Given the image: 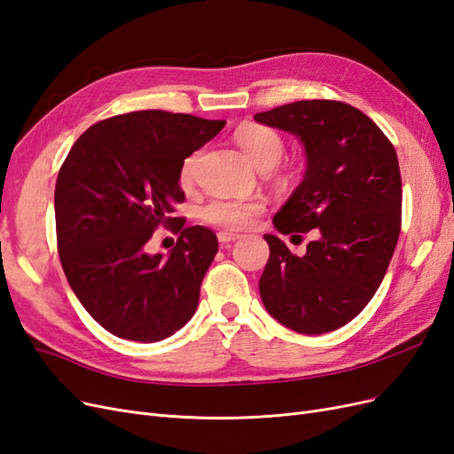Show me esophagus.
Returning <instances> with one entry per match:
<instances>
[{"label": "esophagus", "mask_w": 454, "mask_h": 454, "mask_svg": "<svg viewBox=\"0 0 454 454\" xmlns=\"http://www.w3.org/2000/svg\"><path fill=\"white\" fill-rule=\"evenodd\" d=\"M240 235L239 232H231V231H219L217 232V240L222 244H227V242H235Z\"/></svg>", "instance_id": "obj_1"}]
</instances>
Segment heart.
<instances>
[{
	"label": "heart",
	"instance_id": "obj_1",
	"mask_svg": "<svg viewBox=\"0 0 454 454\" xmlns=\"http://www.w3.org/2000/svg\"><path fill=\"white\" fill-rule=\"evenodd\" d=\"M235 140L242 153L246 155L257 170H269L277 164L284 155V140L282 136L265 125H242L235 132ZM200 160V151L191 153L180 168V184L189 187L193 185L197 167ZM263 212V202L261 200H239V199H214L200 210L204 222L212 225L240 229L248 225L252 219Z\"/></svg>",
	"mask_w": 454,
	"mask_h": 454
}]
</instances>
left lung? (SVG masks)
Here are the masks:
<instances>
[{
    "label": "left lung",
    "mask_w": 454,
    "mask_h": 454,
    "mask_svg": "<svg viewBox=\"0 0 454 454\" xmlns=\"http://www.w3.org/2000/svg\"><path fill=\"white\" fill-rule=\"evenodd\" d=\"M254 119L297 136L307 155L303 182L272 225L282 235L318 232L305 255L265 235L261 301L297 333L333 332L365 309L394 255L402 227L395 149L360 109L335 100H301Z\"/></svg>",
    "instance_id": "8db88e82"
}]
</instances>
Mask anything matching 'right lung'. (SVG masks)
Here are the masks:
<instances>
[{
	"label": "right lung",
	"mask_w": 454,
	"mask_h": 454,
	"mask_svg": "<svg viewBox=\"0 0 454 454\" xmlns=\"http://www.w3.org/2000/svg\"><path fill=\"white\" fill-rule=\"evenodd\" d=\"M223 127L145 109L96 122L67 153L54 189L60 263L81 305L115 337L155 342L193 318L217 239L168 214L185 200L182 162ZM160 224L181 239L168 256H151L145 246Z\"/></svg>",
	"instance_id": "1"
}]
</instances>
